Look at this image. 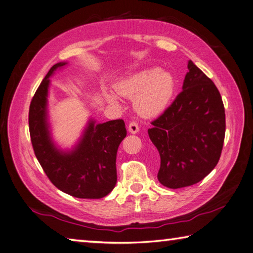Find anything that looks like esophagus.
Returning a JSON list of instances; mask_svg holds the SVG:
<instances>
[{"mask_svg": "<svg viewBox=\"0 0 253 253\" xmlns=\"http://www.w3.org/2000/svg\"><path fill=\"white\" fill-rule=\"evenodd\" d=\"M128 131L131 132V134H137L139 131V126L136 122H130L129 125H128Z\"/></svg>", "mask_w": 253, "mask_h": 253, "instance_id": "obj_1", "label": "esophagus"}]
</instances>
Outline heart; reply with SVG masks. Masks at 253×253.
<instances>
[{
  "label": "heart",
  "mask_w": 253,
  "mask_h": 253,
  "mask_svg": "<svg viewBox=\"0 0 253 253\" xmlns=\"http://www.w3.org/2000/svg\"><path fill=\"white\" fill-rule=\"evenodd\" d=\"M174 88L176 81L172 74L157 67L134 73L114 85L119 95L132 97V106L142 117H155L162 114L170 103ZM117 94L114 91H104L106 102L114 107L121 106V99Z\"/></svg>",
  "instance_id": "obj_1"
}]
</instances>
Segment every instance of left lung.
Masks as SVG:
<instances>
[{"label": "left lung", "instance_id": "8db88e82", "mask_svg": "<svg viewBox=\"0 0 253 253\" xmlns=\"http://www.w3.org/2000/svg\"><path fill=\"white\" fill-rule=\"evenodd\" d=\"M182 91L148 129L160 156L159 182L171 189L208 176L221 155L226 114L217 87L191 61Z\"/></svg>", "mask_w": 253, "mask_h": 253}]
</instances>
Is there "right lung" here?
I'll return each instance as SVG.
<instances>
[{"instance_id": "obj_1", "label": "right lung", "mask_w": 253, "mask_h": 253, "mask_svg": "<svg viewBox=\"0 0 253 253\" xmlns=\"http://www.w3.org/2000/svg\"><path fill=\"white\" fill-rule=\"evenodd\" d=\"M67 62L55 64L32 99L29 126L36 158L53 185L59 190L82 199H100L117 182L118 146L127 135L122 119L96 123L89 118L79 140L71 149L54 141L48 116V89L52 77Z\"/></svg>"}]
</instances>
